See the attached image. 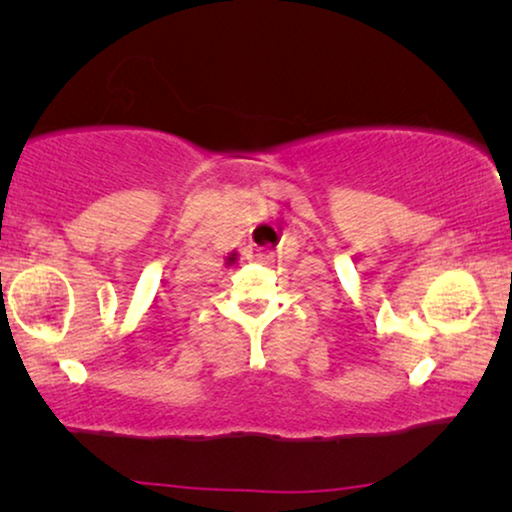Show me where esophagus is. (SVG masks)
I'll return each instance as SVG.
<instances>
[{
    "mask_svg": "<svg viewBox=\"0 0 512 512\" xmlns=\"http://www.w3.org/2000/svg\"><path fill=\"white\" fill-rule=\"evenodd\" d=\"M270 258V251L265 247H251L247 251V261H256V263H265Z\"/></svg>",
    "mask_w": 512,
    "mask_h": 512,
    "instance_id": "34e87169",
    "label": "esophagus"
}]
</instances>
